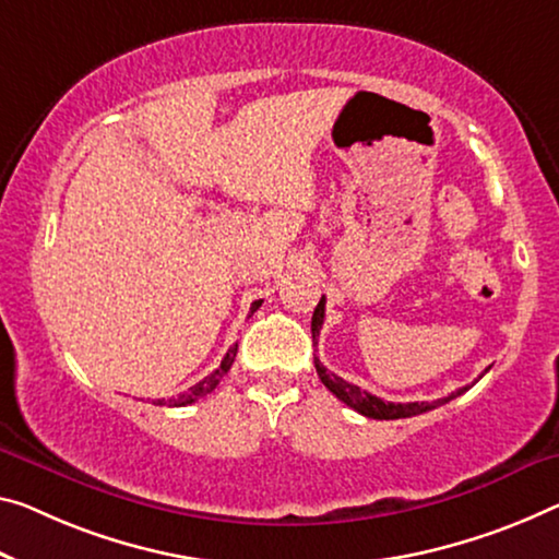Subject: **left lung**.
<instances>
[{
	"label": "left lung",
	"instance_id": "8db88e82",
	"mask_svg": "<svg viewBox=\"0 0 559 559\" xmlns=\"http://www.w3.org/2000/svg\"><path fill=\"white\" fill-rule=\"evenodd\" d=\"M322 322H324V297L320 299V305L314 307V314H312V337H317V334H320ZM314 367H317V374H320L322 384L334 394V397L345 402L347 407L357 409L359 415L372 417V419H402V417L423 415V412H429V409H435V407L448 405L450 400L460 397L462 392L469 390V388H462V390H457V392L448 394V397L435 400V402H405V405H402V402H384V400H380V397H374V394H369L367 390H359L357 384H349L347 380H342V377L330 372V369L320 362V357H314ZM485 372H487V369H485ZM479 377H483V374H479Z\"/></svg>",
	"mask_w": 559,
	"mask_h": 559
}]
</instances>
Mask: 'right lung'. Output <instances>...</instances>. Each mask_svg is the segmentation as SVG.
I'll use <instances>...</instances> for the list:
<instances>
[{"instance_id": "obj_1", "label": "right lung", "mask_w": 559, "mask_h": 559, "mask_svg": "<svg viewBox=\"0 0 559 559\" xmlns=\"http://www.w3.org/2000/svg\"><path fill=\"white\" fill-rule=\"evenodd\" d=\"M260 305H262V299H257V302H252V307H250V314H252V312H257V309H260ZM235 357H237V345H231V347L227 349L225 359H222V365H219L217 369H214L212 374H207V377H204V380H200L197 384H192V388L187 390V392L177 394L175 400H157V402H154V405L187 407V405H192V402H197V400L207 397V394H210L214 388H217L222 377H225V374L229 372V367H231V362H235Z\"/></svg>"}]
</instances>
